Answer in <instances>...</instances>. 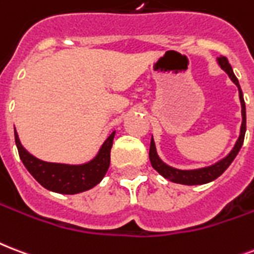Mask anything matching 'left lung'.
I'll list each match as a JSON object with an SVG mask.
<instances>
[{
    "mask_svg": "<svg viewBox=\"0 0 254 254\" xmlns=\"http://www.w3.org/2000/svg\"><path fill=\"white\" fill-rule=\"evenodd\" d=\"M217 63L220 65L222 70L225 71L226 74L229 75V78L236 84V86L239 88V96L240 102H241V116H243V123H241V127H240V135L237 141H236L235 146L230 150L229 154L224 157L222 160L217 161L216 164H213L210 166H205V168H200V169H176L173 166L166 165L165 162L162 161L161 158L158 157L157 149H156V144L154 140L150 141V149H149V158H150V164L154 169L157 170L158 173L161 174L162 177H165L166 180H169L172 183L183 184V185H202V184H208L213 180H216L220 177L226 169L228 166L233 162V160L237 156V153L240 152V149L243 146L244 137H245V131H247V112H245V101H244L243 90L240 88L239 80L233 73V69L230 66V64L228 63L226 57H218Z\"/></svg>",
    "mask_w": 254,
    "mask_h": 254,
    "instance_id": "left-lung-1",
    "label": "left lung"
}]
</instances>
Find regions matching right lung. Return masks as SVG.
Wrapping results in <instances>:
<instances>
[{"mask_svg": "<svg viewBox=\"0 0 254 254\" xmlns=\"http://www.w3.org/2000/svg\"><path fill=\"white\" fill-rule=\"evenodd\" d=\"M114 134L116 131L106 138L93 160L80 165H69L46 162L34 157L22 146L14 129L15 145L25 168L45 189L61 194H77L81 191L89 190L96 187L97 184L101 183L109 169L110 149L113 145Z\"/></svg>", "mask_w": 254, "mask_h": 254, "instance_id": "right-lung-1", "label": "right lung"}]
</instances>
